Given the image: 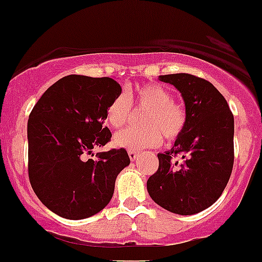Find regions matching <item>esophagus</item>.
<instances>
[{
  "label": "esophagus",
  "instance_id": "1",
  "mask_svg": "<svg viewBox=\"0 0 262 262\" xmlns=\"http://www.w3.org/2000/svg\"><path fill=\"white\" fill-rule=\"evenodd\" d=\"M128 157L131 161H136V158L139 157V151H135V150H128Z\"/></svg>",
  "mask_w": 262,
  "mask_h": 262
}]
</instances>
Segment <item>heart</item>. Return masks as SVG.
I'll use <instances>...</instances> for the list:
<instances>
[{"mask_svg":"<svg viewBox=\"0 0 262 262\" xmlns=\"http://www.w3.org/2000/svg\"><path fill=\"white\" fill-rule=\"evenodd\" d=\"M135 100L139 108L146 109L141 117L144 127L119 131L113 139L114 145L128 150H140L149 146L158 145L162 134L167 140H175L181 135L186 124V114L181 105L176 104L166 87L159 84H143L136 87ZM131 98L126 92H121L109 103L105 119L113 128H119L131 116Z\"/></svg>","mask_w":262,"mask_h":262,"instance_id":"b5f03b06","label":"heart"}]
</instances>
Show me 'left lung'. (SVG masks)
<instances>
[{
	"label": "left lung",
	"mask_w": 262,
	"mask_h": 262,
	"mask_svg": "<svg viewBox=\"0 0 262 262\" xmlns=\"http://www.w3.org/2000/svg\"><path fill=\"white\" fill-rule=\"evenodd\" d=\"M159 81L180 91L186 124L170 150L158 153L159 166L148 179L150 198L164 210L194 215L223 194L234 163V117L225 98L208 81L188 73L164 74ZM179 155L183 162H173Z\"/></svg>",
	"instance_id": "8db88e82"
}]
</instances>
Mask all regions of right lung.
I'll list each match as a JSON object with an SVG mask.
<instances>
[{"instance_id":"1","label":"right lung","mask_w":262,"mask_h":262,"mask_svg":"<svg viewBox=\"0 0 262 262\" xmlns=\"http://www.w3.org/2000/svg\"><path fill=\"white\" fill-rule=\"evenodd\" d=\"M122 89L113 78L63 77L45 91L28 119L29 181L56 215L82 220L111 202L118 173L129 164L123 148L96 153L112 138L104 127L109 103Z\"/></svg>"}]
</instances>
